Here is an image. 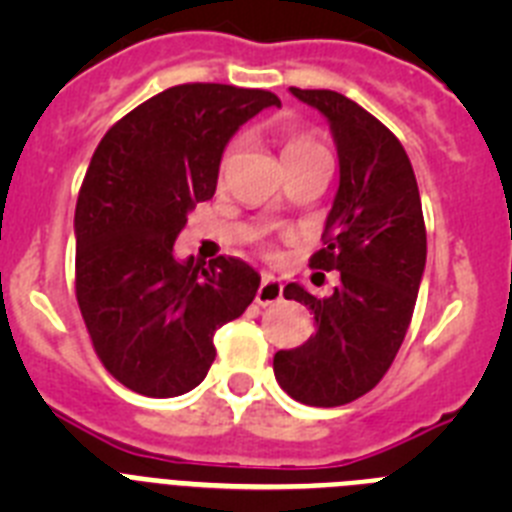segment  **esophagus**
<instances>
[{"label":"esophagus","mask_w":512,"mask_h":512,"mask_svg":"<svg viewBox=\"0 0 512 512\" xmlns=\"http://www.w3.org/2000/svg\"><path fill=\"white\" fill-rule=\"evenodd\" d=\"M282 282H279L277 277H271V274H264V279H261V287L259 292H256V302H259L261 307L266 305H274V302L282 300Z\"/></svg>","instance_id":"obj_1"}]
</instances>
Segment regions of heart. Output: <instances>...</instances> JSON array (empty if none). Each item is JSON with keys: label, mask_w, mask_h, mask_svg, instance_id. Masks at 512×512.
I'll return each mask as SVG.
<instances>
[{"label": "heart", "mask_w": 512, "mask_h": 512, "mask_svg": "<svg viewBox=\"0 0 512 512\" xmlns=\"http://www.w3.org/2000/svg\"><path fill=\"white\" fill-rule=\"evenodd\" d=\"M312 148H320V146H318V143H315V140H312V138H307V135H289L287 143H284L282 158L300 156V153L312 151Z\"/></svg>", "instance_id": "1"}]
</instances>
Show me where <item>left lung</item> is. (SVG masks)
<instances>
[{
    "mask_svg": "<svg viewBox=\"0 0 512 512\" xmlns=\"http://www.w3.org/2000/svg\"><path fill=\"white\" fill-rule=\"evenodd\" d=\"M289 92L336 140L341 179L310 266L341 271V284L328 297L284 287L315 312V336L277 351L274 377L297 402L336 408L377 387L405 341L425 269L423 207L408 153L377 117L330 89Z\"/></svg>",
    "mask_w": 512,
    "mask_h": 512,
    "instance_id": "8db88e82",
    "label": "left lung"
}]
</instances>
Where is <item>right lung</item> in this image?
I'll return each instance as SVG.
<instances>
[{"label": "right lung", "instance_id": "obj_1", "mask_svg": "<svg viewBox=\"0 0 512 512\" xmlns=\"http://www.w3.org/2000/svg\"><path fill=\"white\" fill-rule=\"evenodd\" d=\"M277 94L182 84L138 104L99 140L74 215L76 300L104 369L146 397L194 390L212 336L241 318L259 271L174 256L189 210L210 200L228 140Z\"/></svg>", "mask_w": 512, "mask_h": 512}]
</instances>
